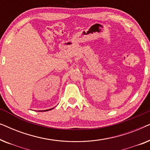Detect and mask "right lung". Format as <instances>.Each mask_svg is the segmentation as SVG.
Wrapping results in <instances>:
<instances>
[{
	"label": "right lung",
	"mask_w": 150,
	"mask_h": 150,
	"mask_svg": "<svg viewBox=\"0 0 150 150\" xmlns=\"http://www.w3.org/2000/svg\"><path fill=\"white\" fill-rule=\"evenodd\" d=\"M52 109H53V108H50V109H48V110H42V111H48V110H52ZM41 111H42V110H41Z\"/></svg>",
	"instance_id": "add662e5"
}]
</instances>
